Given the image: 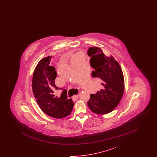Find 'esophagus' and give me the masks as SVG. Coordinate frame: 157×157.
<instances>
[{
	"instance_id": "obj_1",
	"label": "esophagus",
	"mask_w": 157,
	"mask_h": 157,
	"mask_svg": "<svg viewBox=\"0 0 157 157\" xmlns=\"http://www.w3.org/2000/svg\"><path fill=\"white\" fill-rule=\"evenodd\" d=\"M78 95H74L73 96V99H76V98H78Z\"/></svg>"
}]
</instances>
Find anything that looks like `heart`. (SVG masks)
I'll return each instance as SVG.
<instances>
[{"label": "heart", "mask_w": 157, "mask_h": 157, "mask_svg": "<svg viewBox=\"0 0 157 157\" xmlns=\"http://www.w3.org/2000/svg\"><path fill=\"white\" fill-rule=\"evenodd\" d=\"M78 55H76V56H74V58H73V59H74V58H75V57H76V56H78Z\"/></svg>", "instance_id": "b5f03b06"}]
</instances>
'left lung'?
I'll return each instance as SVG.
<instances>
[{
    "mask_svg": "<svg viewBox=\"0 0 157 157\" xmlns=\"http://www.w3.org/2000/svg\"><path fill=\"white\" fill-rule=\"evenodd\" d=\"M88 55L90 64L94 71L92 76L101 82V88L96 94L90 95L87 104L90 109L99 115L112 112L122 98L124 92V78L118 62L111 56H106L96 46L90 47Z\"/></svg>",
    "mask_w": 157,
    "mask_h": 157,
    "instance_id": "1",
    "label": "left lung"
}]
</instances>
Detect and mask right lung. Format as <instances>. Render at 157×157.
Listing matches in <instances>:
<instances>
[{
	"label": "right lung",
	"instance_id": "1",
	"mask_svg": "<svg viewBox=\"0 0 157 157\" xmlns=\"http://www.w3.org/2000/svg\"><path fill=\"white\" fill-rule=\"evenodd\" d=\"M52 58L49 56L39 62L33 72L32 87L42 111L51 117L61 119L71 113L74 103L72 99H67L66 90H63L60 97L55 95V90L59 88L55 84L57 76L55 68L49 65Z\"/></svg>",
	"mask_w": 157,
	"mask_h": 157
}]
</instances>
